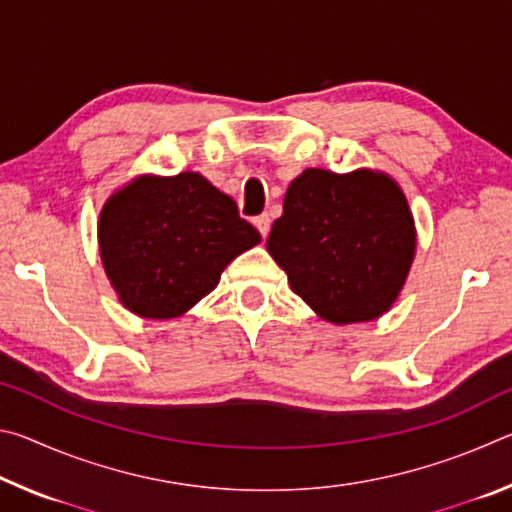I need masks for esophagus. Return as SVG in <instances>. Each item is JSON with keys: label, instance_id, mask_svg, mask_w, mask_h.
I'll return each mask as SVG.
<instances>
[{"label": "esophagus", "instance_id": "esophagus-1", "mask_svg": "<svg viewBox=\"0 0 512 512\" xmlns=\"http://www.w3.org/2000/svg\"><path fill=\"white\" fill-rule=\"evenodd\" d=\"M253 223H255V228L259 230V235H262V237H266L268 230H271V216H268V214H259Z\"/></svg>", "mask_w": 512, "mask_h": 512}]
</instances>
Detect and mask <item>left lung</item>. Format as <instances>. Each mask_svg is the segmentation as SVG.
<instances>
[{
	"mask_svg": "<svg viewBox=\"0 0 512 512\" xmlns=\"http://www.w3.org/2000/svg\"><path fill=\"white\" fill-rule=\"evenodd\" d=\"M266 248L320 318L366 323L400 296L415 225L400 185L386 173L305 169L287 189Z\"/></svg>",
	"mask_w": 512,
	"mask_h": 512,
	"instance_id": "obj_1",
	"label": "left lung"
}]
</instances>
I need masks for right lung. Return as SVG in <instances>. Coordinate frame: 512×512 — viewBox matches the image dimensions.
<instances>
[{
	"instance_id": "obj_1",
	"label": "right lung",
	"mask_w": 512,
	"mask_h": 512,
	"mask_svg": "<svg viewBox=\"0 0 512 512\" xmlns=\"http://www.w3.org/2000/svg\"><path fill=\"white\" fill-rule=\"evenodd\" d=\"M259 241L237 203L196 171L135 178L99 216L108 280L121 305L142 318L183 316Z\"/></svg>"
}]
</instances>
